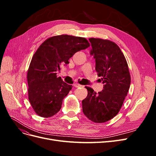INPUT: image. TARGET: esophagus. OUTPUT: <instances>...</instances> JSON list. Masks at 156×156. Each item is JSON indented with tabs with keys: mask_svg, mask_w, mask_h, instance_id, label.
Masks as SVG:
<instances>
[{
	"mask_svg": "<svg viewBox=\"0 0 156 156\" xmlns=\"http://www.w3.org/2000/svg\"><path fill=\"white\" fill-rule=\"evenodd\" d=\"M73 86L75 87V88H79V87H81L82 85H81V84H79V83H75L73 84Z\"/></svg>",
	"mask_w": 156,
	"mask_h": 156,
	"instance_id": "1",
	"label": "esophagus"
}]
</instances>
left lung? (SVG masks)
<instances>
[{"label":"left lung","instance_id":"8db88e82","mask_svg":"<svg viewBox=\"0 0 156 156\" xmlns=\"http://www.w3.org/2000/svg\"><path fill=\"white\" fill-rule=\"evenodd\" d=\"M89 41L90 54L96 59V71L104 85L98 94L86 87L88 95L82 101L83 111L89 120L103 123L120 111L129 89L131 76L125 56L115 42L94 37Z\"/></svg>","mask_w":156,"mask_h":156}]
</instances>
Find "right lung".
Wrapping results in <instances>:
<instances>
[{"instance_id": "1", "label": "right lung", "mask_w": 156, "mask_h": 156, "mask_svg": "<svg viewBox=\"0 0 156 156\" xmlns=\"http://www.w3.org/2000/svg\"><path fill=\"white\" fill-rule=\"evenodd\" d=\"M90 45L82 37L58 35L49 37L33 55L27 72L29 100L36 114L48 118L61 108L72 85L64 83L56 72L69 64L76 53Z\"/></svg>"}]
</instances>
